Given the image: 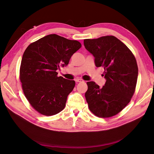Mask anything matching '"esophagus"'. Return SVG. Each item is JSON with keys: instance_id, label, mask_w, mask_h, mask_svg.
I'll return each mask as SVG.
<instances>
[{"instance_id": "obj_1", "label": "esophagus", "mask_w": 154, "mask_h": 154, "mask_svg": "<svg viewBox=\"0 0 154 154\" xmlns=\"http://www.w3.org/2000/svg\"><path fill=\"white\" fill-rule=\"evenodd\" d=\"M75 81H76L77 82H84L83 80L80 79H75Z\"/></svg>"}]
</instances>
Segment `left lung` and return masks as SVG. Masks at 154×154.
Listing matches in <instances>:
<instances>
[{
	"label": "left lung",
	"instance_id": "8db88e82",
	"mask_svg": "<svg viewBox=\"0 0 154 154\" xmlns=\"http://www.w3.org/2000/svg\"><path fill=\"white\" fill-rule=\"evenodd\" d=\"M86 49L95 57L96 67L104 69L106 82L102 87L87 82L85 97L89 110L101 118H108L122 111L135 92L138 66L131 50L119 39L107 35L84 39Z\"/></svg>",
	"mask_w": 154,
	"mask_h": 154
}]
</instances>
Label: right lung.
<instances>
[{
  "instance_id": "1",
  "label": "right lung",
  "mask_w": 154,
  "mask_h": 154,
  "mask_svg": "<svg viewBox=\"0 0 154 154\" xmlns=\"http://www.w3.org/2000/svg\"><path fill=\"white\" fill-rule=\"evenodd\" d=\"M81 47L77 40L50 34L27 47L21 61L20 80L26 99L40 114L54 116L65 108L75 82L58 77L57 70L68 65Z\"/></svg>"
}]
</instances>
